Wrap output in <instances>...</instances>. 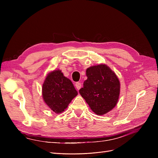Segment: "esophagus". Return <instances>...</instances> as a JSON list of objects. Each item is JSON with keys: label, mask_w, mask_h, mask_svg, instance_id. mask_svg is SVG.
I'll use <instances>...</instances> for the list:
<instances>
[{"label": "esophagus", "mask_w": 158, "mask_h": 158, "mask_svg": "<svg viewBox=\"0 0 158 158\" xmlns=\"http://www.w3.org/2000/svg\"><path fill=\"white\" fill-rule=\"evenodd\" d=\"M75 86L76 88H77L78 90H79L81 88V87H82V85H81V84L80 82H76L75 84Z\"/></svg>", "instance_id": "obj_1"}]
</instances>
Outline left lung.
<instances>
[{"label":"left lung","mask_w":158,"mask_h":158,"mask_svg":"<svg viewBox=\"0 0 158 158\" xmlns=\"http://www.w3.org/2000/svg\"><path fill=\"white\" fill-rule=\"evenodd\" d=\"M87 80L80 94L98 115H103L116 106L120 95L121 84L117 76L105 64L86 69Z\"/></svg>","instance_id":"1"}]
</instances>
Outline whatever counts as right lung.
Masks as SVG:
<instances>
[{
  "instance_id": "add662e5",
  "label": "right lung",
  "mask_w": 158,
  "mask_h": 158,
  "mask_svg": "<svg viewBox=\"0 0 158 158\" xmlns=\"http://www.w3.org/2000/svg\"><path fill=\"white\" fill-rule=\"evenodd\" d=\"M77 95L73 82L60 70H54L47 75L42 85V96L51 111L63 113Z\"/></svg>"
}]
</instances>
